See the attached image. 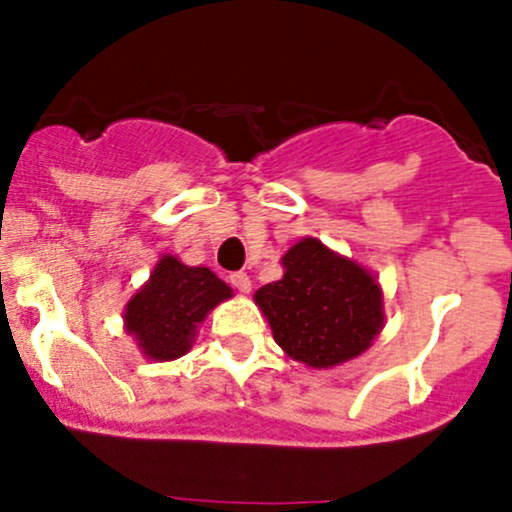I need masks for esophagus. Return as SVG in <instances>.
Masks as SVG:
<instances>
[{"instance_id": "obj_1", "label": "esophagus", "mask_w": 512, "mask_h": 512, "mask_svg": "<svg viewBox=\"0 0 512 512\" xmlns=\"http://www.w3.org/2000/svg\"><path fill=\"white\" fill-rule=\"evenodd\" d=\"M230 285L237 289V292L247 294L252 289V282H250V275L247 272H232L230 275Z\"/></svg>"}]
</instances>
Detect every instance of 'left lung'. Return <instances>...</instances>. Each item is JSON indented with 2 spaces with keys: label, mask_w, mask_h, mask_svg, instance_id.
<instances>
[{
  "label": "left lung",
  "mask_w": 512,
  "mask_h": 512,
  "mask_svg": "<svg viewBox=\"0 0 512 512\" xmlns=\"http://www.w3.org/2000/svg\"><path fill=\"white\" fill-rule=\"evenodd\" d=\"M285 275L255 292V304L289 359L332 369L364 354L384 329V294L366 267L302 237L282 257Z\"/></svg>",
  "instance_id": "obj_1"
}]
</instances>
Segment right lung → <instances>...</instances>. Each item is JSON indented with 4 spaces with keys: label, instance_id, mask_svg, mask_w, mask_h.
<instances>
[{
    "label": "right lung",
    "instance_id": "1",
    "mask_svg": "<svg viewBox=\"0 0 512 512\" xmlns=\"http://www.w3.org/2000/svg\"><path fill=\"white\" fill-rule=\"evenodd\" d=\"M232 289L208 267H188L163 255L123 312V327L153 361H173L193 347L198 324Z\"/></svg>",
    "mask_w": 512,
    "mask_h": 512
}]
</instances>
